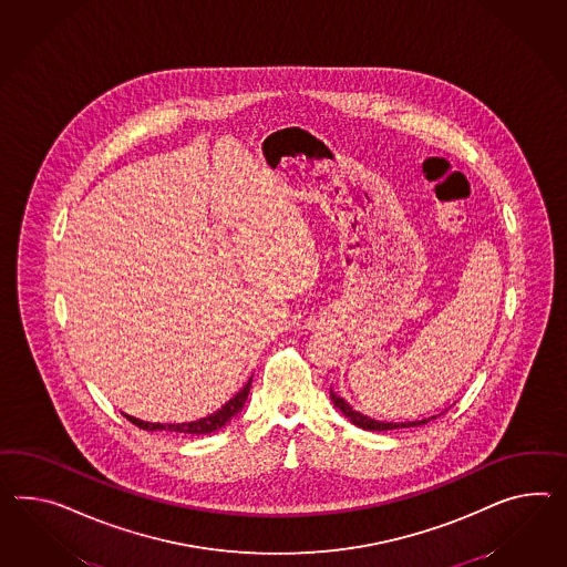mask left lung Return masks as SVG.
I'll return each mask as SVG.
<instances>
[{"mask_svg":"<svg viewBox=\"0 0 567 567\" xmlns=\"http://www.w3.org/2000/svg\"><path fill=\"white\" fill-rule=\"evenodd\" d=\"M331 401H333V405L348 417L353 425H358V427H362V430H370V432H386V430H403V427H417V425H423V423H427V421L436 420L437 415H432V417H425V420L421 421H401V423H392V421H377L372 420V417H368V415H363L360 411H355V409H351L348 401L346 399H341L337 392H333L331 389ZM442 415V413H440Z\"/></svg>","mask_w":567,"mask_h":567,"instance_id":"1","label":"left lung"}]
</instances>
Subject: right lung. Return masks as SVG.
<instances>
[{
    "label": "right lung",
    "mask_w": 567,
    "mask_h": 567,
    "mask_svg": "<svg viewBox=\"0 0 567 567\" xmlns=\"http://www.w3.org/2000/svg\"><path fill=\"white\" fill-rule=\"evenodd\" d=\"M250 382H252V378H248L247 384H245L240 391L236 392L226 405H221V409H218L216 413H212V415H207V417H202V420L189 421V423H150V421L131 417V415H125V417H127L131 423H135L137 427L147 430V432H156V430H161L162 432V430H166V432L189 434V436L212 434V432H216V430H221L228 421L236 417V415L243 411V406L247 403L248 392H250Z\"/></svg>",
    "instance_id": "1"
}]
</instances>
